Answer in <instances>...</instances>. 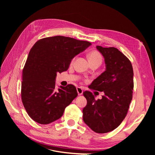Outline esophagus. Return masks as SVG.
Here are the masks:
<instances>
[{
	"instance_id": "34e87169",
	"label": "esophagus",
	"mask_w": 155,
	"mask_h": 155,
	"mask_svg": "<svg viewBox=\"0 0 155 155\" xmlns=\"http://www.w3.org/2000/svg\"><path fill=\"white\" fill-rule=\"evenodd\" d=\"M77 92H78V94L79 96L82 95V94L83 92V88H81V87H77Z\"/></svg>"
}]
</instances>
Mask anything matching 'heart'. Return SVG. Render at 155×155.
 Returning <instances> with one entry per match:
<instances>
[{"label": "heart", "instance_id": "b5f03b06", "mask_svg": "<svg viewBox=\"0 0 155 155\" xmlns=\"http://www.w3.org/2000/svg\"><path fill=\"white\" fill-rule=\"evenodd\" d=\"M88 58L89 59V61H95V60H102L101 55L97 51H92L91 52L88 54Z\"/></svg>", "mask_w": 155, "mask_h": 155}]
</instances>
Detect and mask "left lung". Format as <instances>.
<instances>
[{"label": "left lung", "instance_id": "8db88e82", "mask_svg": "<svg viewBox=\"0 0 155 155\" xmlns=\"http://www.w3.org/2000/svg\"><path fill=\"white\" fill-rule=\"evenodd\" d=\"M96 48L105 59V70L92 81L90 88L104 94L96 100L92 92H83L87 104L83 109V119L93 131L106 133L118 127L127 113L133 98L134 74L130 61L120 50L100 46Z\"/></svg>", "mask_w": 155, "mask_h": 155}]
</instances>
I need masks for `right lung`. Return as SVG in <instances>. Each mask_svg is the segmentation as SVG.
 Here are the masks:
<instances>
[{"label": "right lung", "instance_id": "right-lung-1", "mask_svg": "<svg viewBox=\"0 0 155 155\" xmlns=\"http://www.w3.org/2000/svg\"><path fill=\"white\" fill-rule=\"evenodd\" d=\"M92 44L71 37L54 36L37 41L22 70L21 97L28 114L48 124L59 119L78 96L72 85L55 88L58 73L66 71L73 58Z\"/></svg>", "mask_w": 155, "mask_h": 155}]
</instances>
